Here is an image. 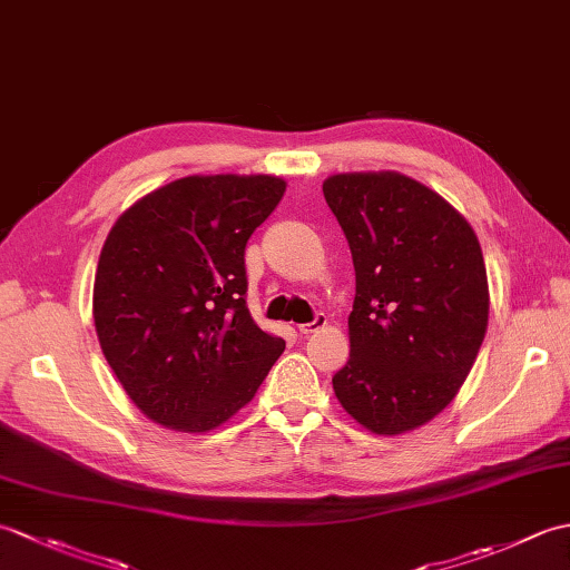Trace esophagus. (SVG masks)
Masks as SVG:
<instances>
[{
    "instance_id": "esophagus-1",
    "label": "esophagus",
    "mask_w": 570,
    "mask_h": 570,
    "mask_svg": "<svg viewBox=\"0 0 570 570\" xmlns=\"http://www.w3.org/2000/svg\"><path fill=\"white\" fill-rule=\"evenodd\" d=\"M325 323H328V318H325L323 313H318V316L313 318L311 323H301V325H298V333H301V335H311V333H316V331L325 328Z\"/></svg>"
}]
</instances>
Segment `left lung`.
Returning a JSON list of instances; mask_svg holds the SVG:
<instances>
[{"label": "left lung", "instance_id": "left-lung-1", "mask_svg": "<svg viewBox=\"0 0 570 570\" xmlns=\"http://www.w3.org/2000/svg\"><path fill=\"white\" fill-rule=\"evenodd\" d=\"M323 196L355 264L335 396L372 433L414 431L453 402L485 341L478 235L439 193L399 171L335 174Z\"/></svg>", "mask_w": 570, "mask_h": 570}]
</instances>
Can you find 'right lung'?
<instances>
[{"mask_svg": "<svg viewBox=\"0 0 570 570\" xmlns=\"http://www.w3.org/2000/svg\"><path fill=\"white\" fill-rule=\"evenodd\" d=\"M278 176H186L107 235L92 286L102 355L144 416L208 433L247 406L284 353L245 304V247L284 198Z\"/></svg>", "mask_w": 570, "mask_h": 570, "instance_id": "1", "label": "right lung"}]
</instances>
